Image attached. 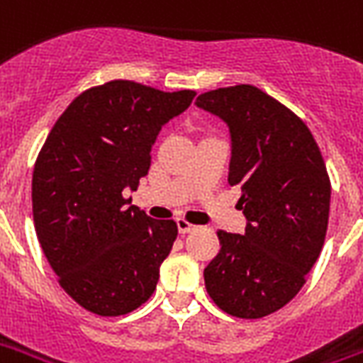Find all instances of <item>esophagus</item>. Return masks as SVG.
<instances>
[{
  "label": "esophagus",
  "mask_w": 363,
  "mask_h": 363,
  "mask_svg": "<svg viewBox=\"0 0 363 363\" xmlns=\"http://www.w3.org/2000/svg\"><path fill=\"white\" fill-rule=\"evenodd\" d=\"M177 227H179V233L181 235H186V233H190V230L196 229V225H192V223H189L186 219H177Z\"/></svg>",
  "instance_id": "1"
}]
</instances>
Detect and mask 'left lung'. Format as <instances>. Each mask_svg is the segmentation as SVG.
Returning <instances> with one entry per match:
<instances>
[{
  "instance_id": "left-lung-1",
  "label": "left lung",
  "mask_w": 363,
  "mask_h": 363,
  "mask_svg": "<svg viewBox=\"0 0 363 363\" xmlns=\"http://www.w3.org/2000/svg\"><path fill=\"white\" fill-rule=\"evenodd\" d=\"M196 106L227 123L229 184H240L244 235L219 230L203 269L211 300L235 318L281 310L304 286L323 248L331 182L304 121L250 84L200 94Z\"/></svg>"
}]
</instances>
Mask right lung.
<instances>
[{
    "mask_svg": "<svg viewBox=\"0 0 363 363\" xmlns=\"http://www.w3.org/2000/svg\"><path fill=\"white\" fill-rule=\"evenodd\" d=\"M194 96L111 80L72 99L48 134L32 173L34 227L59 284L84 310L125 315L154 294L179 229L123 192L136 190L161 127Z\"/></svg>",
    "mask_w": 363,
    "mask_h": 363,
    "instance_id": "add662e5",
    "label": "right lung"
}]
</instances>
